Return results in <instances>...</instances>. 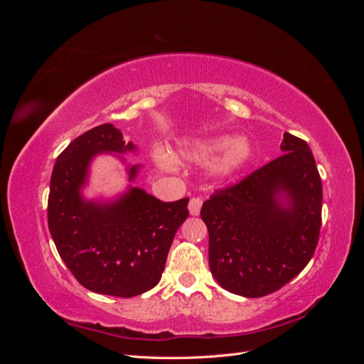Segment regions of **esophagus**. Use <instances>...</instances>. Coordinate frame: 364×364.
<instances>
[{"instance_id":"obj_1","label":"esophagus","mask_w":364,"mask_h":364,"mask_svg":"<svg viewBox=\"0 0 364 364\" xmlns=\"http://www.w3.org/2000/svg\"><path fill=\"white\" fill-rule=\"evenodd\" d=\"M202 203H203V202H202V199H199V197H193V199H191L190 203H188L190 214H191V215H199Z\"/></svg>"}]
</instances>
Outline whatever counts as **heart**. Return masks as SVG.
<instances>
[{
    "label": "heart",
    "instance_id": "obj_1",
    "mask_svg": "<svg viewBox=\"0 0 364 364\" xmlns=\"http://www.w3.org/2000/svg\"><path fill=\"white\" fill-rule=\"evenodd\" d=\"M222 151L213 165L217 178H232L249 164L252 158V146L245 138H232L230 135H215L199 139H185L178 147L165 151H156V161L164 168H171L174 162L191 161L202 162Z\"/></svg>",
    "mask_w": 364,
    "mask_h": 364
}]
</instances>
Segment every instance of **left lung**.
Instances as JSON below:
<instances>
[{
    "label": "left lung",
    "mask_w": 364,
    "mask_h": 364,
    "mask_svg": "<svg viewBox=\"0 0 364 364\" xmlns=\"http://www.w3.org/2000/svg\"><path fill=\"white\" fill-rule=\"evenodd\" d=\"M284 155L240 183L215 191L200 209L209 269L245 297L279 290L310 262L322 225V182L305 141L285 132Z\"/></svg>",
    "instance_id": "1"
}]
</instances>
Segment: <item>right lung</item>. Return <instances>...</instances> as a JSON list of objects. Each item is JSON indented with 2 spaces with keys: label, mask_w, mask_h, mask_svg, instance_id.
Listing matches in <instances>:
<instances>
[{
  "label": "right lung",
  "mask_w": 364,
  "mask_h": 364,
  "mask_svg": "<svg viewBox=\"0 0 364 364\" xmlns=\"http://www.w3.org/2000/svg\"><path fill=\"white\" fill-rule=\"evenodd\" d=\"M114 124L77 136L54 164L48 229L60 258L85 289L134 297L159 282L174 234L188 217L190 199L161 202L132 185L141 165H126L129 186L112 199H86L91 164L103 153H135Z\"/></svg>",
  "instance_id": "1"
}]
</instances>
